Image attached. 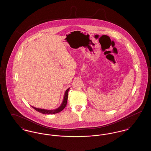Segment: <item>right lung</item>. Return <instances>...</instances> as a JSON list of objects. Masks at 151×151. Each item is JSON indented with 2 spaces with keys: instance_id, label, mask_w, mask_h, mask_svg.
Listing matches in <instances>:
<instances>
[{
  "instance_id": "right-lung-1",
  "label": "right lung",
  "mask_w": 151,
  "mask_h": 151,
  "mask_svg": "<svg viewBox=\"0 0 151 151\" xmlns=\"http://www.w3.org/2000/svg\"><path fill=\"white\" fill-rule=\"evenodd\" d=\"M70 88L67 89L65 92V95H64V97H63V100L62 101V104L60 105V106L58 108L56 109H54V110H46V109H39V108H36L35 107H33L32 106V107L35 109L36 111L42 113L43 114H56L60 112L61 111H62L64 109H65L66 105H67V99H68V92L69 91Z\"/></svg>"
}]
</instances>
